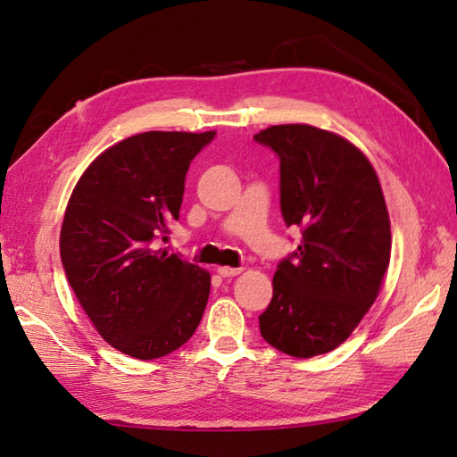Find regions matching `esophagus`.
<instances>
[{
    "instance_id": "obj_1",
    "label": "esophagus",
    "mask_w": 457,
    "mask_h": 457,
    "mask_svg": "<svg viewBox=\"0 0 457 457\" xmlns=\"http://www.w3.org/2000/svg\"><path fill=\"white\" fill-rule=\"evenodd\" d=\"M241 273V267H218V275L223 278L237 277Z\"/></svg>"
}]
</instances>
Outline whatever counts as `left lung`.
<instances>
[{"instance_id":"1","label":"left lung","mask_w":457,"mask_h":457,"mask_svg":"<svg viewBox=\"0 0 457 457\" xmlns=\"http://www.w3.org/2000/svg\"><path fill=\"white\" fill-rule=\"evenodd\" d=\"M280 162V212L303 241L277 265L261 336L293 357L328 353L371 308L391 259V221L377 172L336 133L290 123L259 131Z\"/></svg>"}]
</instances>
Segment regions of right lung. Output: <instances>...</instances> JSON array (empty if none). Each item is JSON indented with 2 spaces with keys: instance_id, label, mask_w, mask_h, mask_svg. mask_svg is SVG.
Returning a JSON list of instances; mask_svg holds the SVG:
<instances>
[{
  "instance_id": "obj_1",
  "label": "right lung",
  "mask_w": 457,
  "mask_h": 457,
  "mask_svg": "<svg viewBox=\"0 0 457 457\" xmlns=\"http://www.w3.org/2000/svg\"><path fill=\"white\" fill-rule=\"evenodd\" d=\"M216 131H147L105 149L80 177L61 229L68 283L100 336L137 359L196 332L210 273L157 249L179 220L192 159Z\"/></svg>"
}]
</instances>
